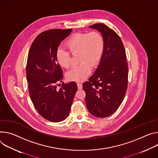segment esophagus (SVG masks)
<instances>
[{
	"label": "esophagus",
	"mask_w": 158,
	"mask_h": 158,
	"mask_svg": "<svg viewBox=\"0 0 158 158\" xmlns=\"http://www.w3.org/2000/svg\"><path fill=\"white\" fill-rule=\"evenodd\" d=\"M77 86H78V89L79 90L82 89V88H83V86H82V83H80V82L77 83Z\"/></svg>",
	"instance_id": "1"
}]
</instances>
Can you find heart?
I'll return each mask as SVG.
<instances>
[{
	"mask_svg": "<svg viewBox=\"0 0 158 158\" xmlns=\"http://www.w3.org/2000/svg\"><path fill=\"white\" fill-rule=\"evenodd\" d=\"M65 47L70 53H78V61L81 63L73 67L66 73L69 80H85L92 72V66H97L100 61L104 51L105 43L102 34L97 31L76 33L65 43ZM56 59L62 67L70 65V55L64 49L59 48L56 52Z\"/></svg>",
	"mask_w": 158,
	"mask_h": 158,
	"instance_id": "1",
	"label": "heart"
}]
</instances>
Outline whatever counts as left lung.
Wrapping results in <instances>:
<instances>
[{
  "label": "left lung",
  "mask_w": 158,
  "mask_h": 158,
  "mask_svg": "<svg viewBox=\"0 0 158 158\" xmlns=\"http://www.w3.org/2000/svg\"><path fill=\"white\" fill-rule=\"evenodd\" d=\"M90 28L99 31L105 48L102 58L89 81L83 83L89 112L104 118L114 114L123 101L128 83V66L124 46L118 35L103 24Z\"/></svg>",
  "instance_id": "obj_1"
}]
</instances>
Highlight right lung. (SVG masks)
Here are the masks:
<instances>
[{
  "mask_svg": "<svg viewBox=\"0 0 158 158\" xmlns=\"http://www.w3.org/2000/svg\"><path fill=\"white\" fill-rule=\"evenodd\" d=\"M72 31V29H51L41 32L32 42L28 53L26 76L31 101L38 113L52 122L68 117L78 89L73 81L62 83L59 90L56 85L62 81L63 77L56 52Z\"/></svg>",
  "mask_w": 158,
  "mask_h": 158,
  "instance_id": "1",
  "label": "right lung"
}]
</instances>
